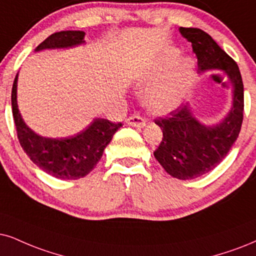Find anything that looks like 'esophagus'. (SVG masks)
<instances>
[{
    "label": "esophagus",
    "mask_w": 256,
    "mask_h": 256,
    "mask_svg": "<svg viewBox=\"0 0 256 256\" xmlns=\"http://www.w3.org/2000/svg\"><path fill=\"white\" fill-rule=\"evenodd\" d=\"M128 122V125L130 126H134V128H144L145 125V120L142 117H139V116H131L130 118L126 120Z\"/></svg>",
    "instance_id": "esophagus-1"
}]
</instances>
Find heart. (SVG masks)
Listing matches in <instances>:
<instances>
[{
  "label": "heart",
  "mask_w": 256,
  "mask_h": 256,
  "mask_svg": "<svg viewBox=\"0 0 256 256\" xmlns=\"http://www.w3.org/2000/svg\"><path fill=\"white\" fill-rule=\"evenodd\" d=\"M180 50L168 47L154 61L138 73V85H148L143 90L144 106L154 114H168L178 108L189 92L192 61L180 59Z\"/></svg>",
  "instance_id": "obj_1"
}]
</instances>
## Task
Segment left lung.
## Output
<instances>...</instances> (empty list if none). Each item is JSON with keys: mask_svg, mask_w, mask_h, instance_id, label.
Masks as SVG:
<instances>
[{"mask_svg": "<svg viewBox=\"0 0 256 256\" xmlns=\"http://www.w3.org/2000/svg\"><path fill=\"white\" fill-rule=\"evenodd\" d=\"M180 33L192 42L198 73L222 70L232 87V108L216 124L200 122L189 104L154 120L163 132L154 158L170 176L186 180L209 172L224 160L240 134L244 105V82L235 61L206 32L180 27Z\"/></svg>", "mask_w": 256, "mask_h": 256, "instance_id": "1", "label": "left lung"}]
</instances>
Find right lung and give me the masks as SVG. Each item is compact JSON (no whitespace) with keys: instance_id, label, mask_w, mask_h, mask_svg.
Masks as SVG:
<instances>
[{"instance_id":"1","label":"right lung","mask_w":256,"mask_h":256,"mask_svg":"<svg viewBox=\"0 0 256 256\" xmlns=\"http://www.w3.org/2000/svg\"><path fill=\"white\" fill-rule=\"evenodd\" d=\"M82 30H62L52 34L35 48V52L46 50H66L85 44ZM18 79L16 74L12 90V108L18 138L22 148L34 164L50 176L60 180H78L94 169L104 148L112 140L113 134L122 128V122L94 118L76 134L61 138L42 137L32 130L22 118L18 105Z\"/></svg>"}]
</instances>
